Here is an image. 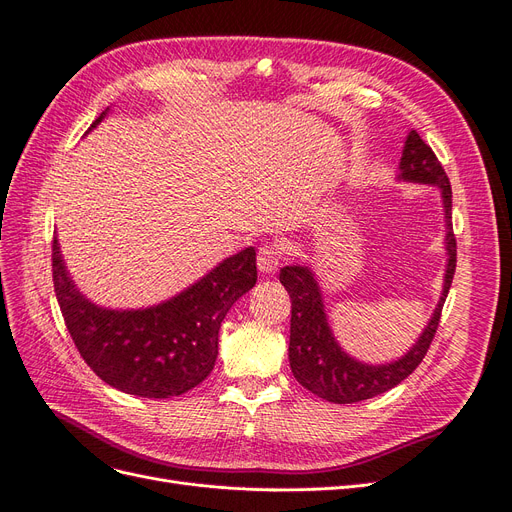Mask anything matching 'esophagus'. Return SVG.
<instances>
[{"instance_id":"obj_1","label":"esophagus","mask_w":512,"mask_h":512,"mask_svg":"<svg viewBox=\"0 0 512 512\" xmlns=\"http://www.w3.org/2000/svg\"><path fill=\"white\" fill-rule=\"evenodd\" d=\"M280 259H283V251L278 244H263L257 253V266L263 274H274L280 266Z\"/></svg>"}]
</instances>
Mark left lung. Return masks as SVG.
I'll list each match as a JSON object with an SVG mask.
<instances>
[{"instance_id": "8db88e82", "label": "left lung", "mask_w": 512, "mask_h": 512, "mask_svg": "<svg viewBox=\"0 0 512 512\" xmlns=\"http://www.w3.org/2000/svg\"><path fill=\"white\" fill-rule=\"evenodd\" d=\"M400 176L412 183L438 185L442 191L444 214H447V276H444V291L434 310L432 321L427 323L419 342L398 361L387 366H366L351 359L336 344L323 312L321 293L317 280L308 268L287 266L280 270V283L285 285L291 298V336H289V364L298 383L304 385L319 398L336 404H353L381 395L395 385H400L408 374L417 370L427 349L436 336L444 300L453 283L457 266V240L453 234L451 208L453 193L449 176L430 144H425L417 131H410L404 153L400 159Z\"/></svg>"}]
</instances>
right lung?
<instances>
[{"instance_id":"obj_1","label":"right lung","mask_w":512,"mask_h":512,"mask_svg":"<svg viewBox=\"0 0 512 512\" xmlns=\"http://www.w3.org/2000/svg\"><path fill=\"white\" fill-rule=\"evenodd\" d=\"M102 119L104 112L91 127ZM255 283V249L249 246L168 302L106 310L82 298L53 238L55 295L80 357L104 383L140 398H174L200 385L217 361L225 315Z\"/></svg>"}]
</instances>
